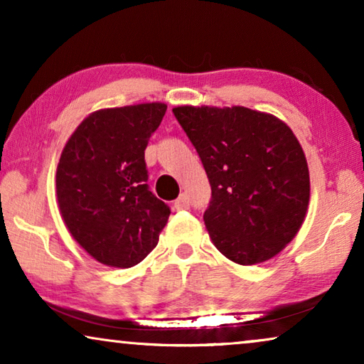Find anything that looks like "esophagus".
<instances>
[{"mask_svg":"<svg viewBox=\"0 0 364 364\" xmlns=\"http://www.w3.org/2000/svg\"><path fill=\"white\" fill-rule=\"evenodd\" d=\"M173 207H176L177 210H187V208L191 207V202H188L187 193H181V196L177 197V200L173 202Z\"/></svg>","mask_w":364,"mask_h":364,"instance_id":"obj_1","label":"esophagus"}]
</instances>
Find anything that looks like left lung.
<instances>
[{"mask_svg": "<svg viewBox=\"0 0 364 364\" xmlns=\"http://www.w3.org/2000/svg\"><path fill=\"white\" fill-rule=\"evenodd\" d=\"M172 112L210 182L203 222L217 250L238 265L278 255L310 203L306 157L291 129L243 106H177Z\"/></svg>", "mask_w": 364, "mask_h": 364, "instance_id": "1", "label": "left lung"}]
</instances>
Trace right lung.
Segmentation results:
<instances>
[{"label": "right lung", "instance_id": "add662e5", "mask_svg": "<svg viewBox=\"0 0 364 364\" xmlns=\"http://www.w3.org/2000/svg\"><path fill=\"white\" fill-rule=\"evenodd\" d=\"M167 104L99 109L68 139L56 171L64 225L94 260L131 268L159 242L171 208L147 187L149 139Z\"/></svg>", "mask_w": 364, "mask_h": 364}]
</instances>
